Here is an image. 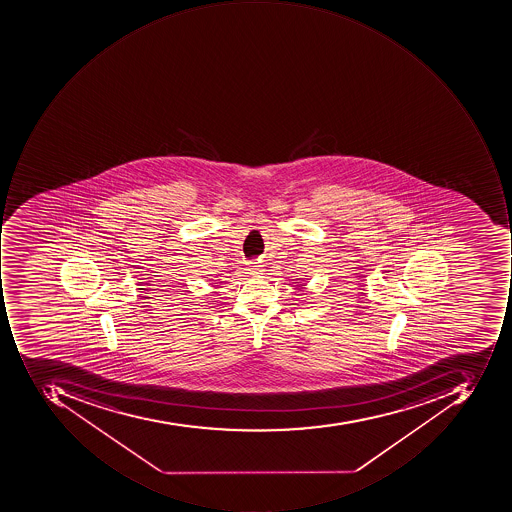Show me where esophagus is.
I'll use <instances>...</instances> for the list:
<instances>
[{
    "label": "esophagus",
    "instance_id": "esophagus-1",
    "mask_svg": "<svg viewBox=\"0 0 512 512\" xmlns=\"http://www.w3.org/2000/svg\"><path fill=\"white\" fill-rule=\"evenodd\" d=\"M248 271L251 272L252 275L260 274L261 266L260 264L255 263V261H251V263H249Z\"/></svg>",
    "mask_w": 512,
    "mask_h": 512
}]
</instances>
